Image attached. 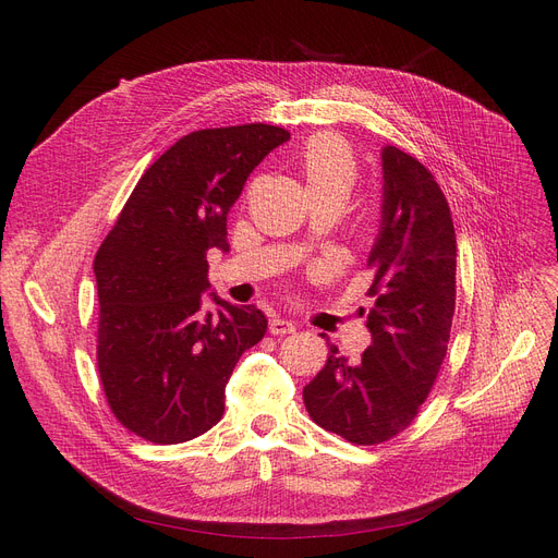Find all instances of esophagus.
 <instances>
[{
  "instance_id": "esophagus-1",
  "label": "esophagus",
  "mask_w": 558,
  "mask_h": 558,
  "mask_svg": "<svg viewBox=\"0 0 558 558\" xmlns=\"http://www.w3.org/2000/svg\"><path fill=\"white\" fill-rule=\"evenodd\" d=\"M269 330H271V335H291V332L299 330V324H296V320H291V318L274 316L271 324H269Z\"/></svg>"
}]
</instances>
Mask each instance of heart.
Returning <instances> with one entry per match:
<instances>
[{
    "label": "heart",
    "mask_w": 558,
    "mask_h": 558,
    "mask_svg": "<svg viewBox=\"0 0 558 558\" xmlns=\"http://www.w3.org/2000/svg\"><path fill=\"white\" fill-rule=\"evenodd\" d=\"M299 165L310 192H332L348 196L357 179V165L350 146L332 135L318 133L307 140L299 156Z\"/></svg>",
    "instance_id": "b5f03b06"
}]
</instances>
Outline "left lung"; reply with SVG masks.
<instances>
[{"label":"left lung","instance_id":"obj_1","mask_svg":"<svg viewBox=\"0 0 558 558\" xmlns=\"http://www.w3.org/2000/svg\"><path fill=\"white\" fill-rule=\"evenodd\" d=\"M383 205L366 264L375 271L357 364L330 345L303 389L312 421L357 446L383 444L418 414L444 364L452 314L457 240L434 175L398 146H383Z\"/></svg>","mask_w":558,"mask_h":558}]
</instances>
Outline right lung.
Here are the masks:
<instances>
[{"label": "right lung", "instance_id": "obj_1", "mask_svg": "<svg viewBox=\"0 0 558 558\" xmlns=\"http://www.w3.org/2000/svg\"><path fill=\"white\" fill-rule=\"evenodd\" d=\"M289 133L269 124L181 137L144 171L97 251V362L112 414L151 444H185L223 416L226 385L267 332L255 305L210 301L208 251L228 246L226 217L251 171Z\"/></svg>", "mask_w": 558, "mask_h": 558}]
</instances>
